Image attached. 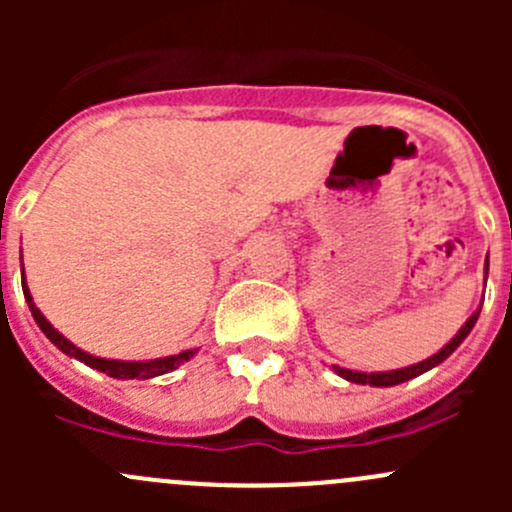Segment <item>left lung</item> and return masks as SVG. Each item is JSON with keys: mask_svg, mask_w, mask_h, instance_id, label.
Here are the masks:
<instances>
[{"mask_svg": "<svg viewBox=\"0 0 512 512\" xmlns=\"http://www.w3.org/2000/svg\"><path fill=\"white\" fill-rule=\"evenodd\" d=\"M485 280H488V260H485ZM478 312H473L471 317H468V322L463 324L461 329H458L456 337L451 339V342L446 344V347L441 349V352H436L433 356H428V359L418 361V364H411V366H404V369H394V371H371V374H364V371H352V369H342V366H334V371H337L342 379L352 381V384H369V386H396V384H404V381L414 379V376L423 374V371L433 369V366L441 364L443 359H448L453 352H456L458 347H461L463 339L471 334V329L476 327L478 322Z\"/></svg>", "mask_w": 512, "mask_h": 512, "instance_id": "8db88e82", "label": "left lung"}]
</instances>
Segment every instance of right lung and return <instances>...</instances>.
<instances>
[{
    "label": "right lung",
    "instance_id": "add662e5",
    "mask_svg": "<svg viewBox=\"0 0 512 512\" xmlns=\"http://www.w3.org/2000/svg\"><path fill=\"white\" fill-rule=\"evenodd\" d=\"M22 289H24V297H27L29 309H32L34 322L39 324V329L46 334V337H49V342L54 344V347H59L64 354L74 356V359L84 361V364L91 366V369H98V371H103V374L113 376V379H153V376L168 374V371L178 369L183 361L193 359V354H195V349H188V352L163 356V359H151V361H116V359H101V356H91V354L81 352L79 347H74V344H71L64 334H59L49 322H46V317L39 312V307L34 304L27 282H22Z\"/></svg>",
    "mask_w": 512,
    "mask_h": 512
}]
</instances>
